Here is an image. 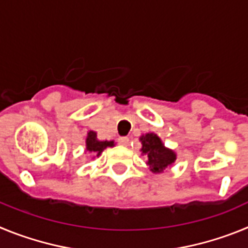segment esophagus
Returning <instances> with one entry per match:
<instances>
[{"mask_svg": "<svg viewBox=\"0 0 248 248\" xmlns=\"http://www.w3.org/2000/svg\"><path fill=\"white\" fill-rule=\"evenodd\" d=\"M118 143H119L120 145H123V146H126L129 144V139H128V138H125V137H120L119 139H118Z\"/></svg>", "mask_w": 248, "mask_h": 248, "instance_id": "34e87169", "label": "esophagus"}]
</instances>
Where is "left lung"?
<instances>
[{
  "label": "left lung",
  "instance_id": "left-lung-1",
  "mask_svg": "<svg viewBox=\"0 0 248 248\" xmlns=\"http://www.w3.org/2000/svg\"><path fill=\"white\" fill-rule=\"evenodd\" d=\"M140 141L143 144L141 151L148 155V165L153 172L164 171L166 166L171 165L176 159L174 151L166 149L156 134L150 133L143 135Z\"/></svg>",
  "mask_w": 248,
  "mask_h": 248
}]
</instances>
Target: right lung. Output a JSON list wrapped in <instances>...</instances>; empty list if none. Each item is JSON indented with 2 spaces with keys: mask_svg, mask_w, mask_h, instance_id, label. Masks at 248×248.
Wrapping results in <instances>:
<instances>
[{
  "mask_svg": "<svg viewBox=\"0 0 248 248\" xmlns=\"http://www.w3.org/2000/svg\"><path fill=\"white\" fill-rule=\"evenodd\" d=\"M85 143H87V150H88L89 153L97 154V156H99V155L102 154V151L104 150V149L108 148V146H110V148L114 146V141H108V140L99 141V140H97V134H95L94 131H89Z\"/></svg>",
  "mask_w": 248,
  "mask_h": 248,
  "instance_id": "obj_1",
  "label": "right lung"
}]
</instances>
